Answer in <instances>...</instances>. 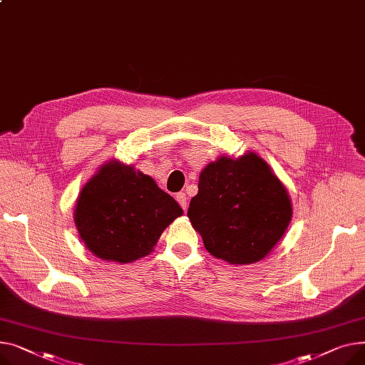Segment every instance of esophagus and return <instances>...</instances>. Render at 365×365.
I'll list each match as a JSON object with an SVG mask.
<instances>
[{
    "mask_svg": "<svg viewBox=\"0 0 365 365\" xmlns=\"http://www.w3.org/2000/svg\"><path fill=\"white\" fill-rule=\"evenodd\" d=\"M177 202L180 203V206H181L184 210H187L188 205H187V197H185V192H178V195H177Z\"/></svg>",
    "mask_w": 365,
    "mask_h": 365,
    "instance_id": "1",
    "label": "esophagus"
}]
</instances>
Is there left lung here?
<instances>
[{"instance_id":"left-lung-1","label":"left lung","mask_w":365,"mask_h":365,"mask_svg":"<svg viewBox=\"0 0 365 365\" xmlns=\"http://www.w3.org/2000/svg\"><path fill=\"white\" fill-rule=\"evenodd\" d=\"M292 215L287 188L255 152L207 163L187 212L206 250L231 265L262 261L282 240Z\"/></svg>"}]
</instances>
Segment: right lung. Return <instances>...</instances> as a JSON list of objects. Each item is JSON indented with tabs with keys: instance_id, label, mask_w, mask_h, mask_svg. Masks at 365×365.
Returning a JSON list of instances; mask_svg holds the SVG:
<instances>
[{
	"instance_id": "right-lung-1",
	"label": "right lung",
	"mask_w": 365,
	"mask_h": 365,
	"mask_svg": "<svg viewBox=\"0 0 365 365\" xmlns=\"http://www.w3.org/2000/svg\"><path fill=\"white\" fill-rule=\"evenodd\" d=\"M182 213L152 177L113 159L81 188L73 221L98 259L130 264L152 253L165 228Z\"/></svg>"
}]
</instances>
